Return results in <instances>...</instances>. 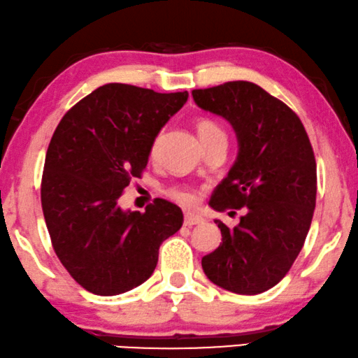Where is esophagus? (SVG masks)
Wrapping results in <instances>:
<instances>
[{
	"label": "esophagus",
	"mask_w": 358,
	"mask_h": 358,
	"mask_svg": "<svg viewBox=\"0 0 358 358\" xmlns=\"http://www.w3.org/2000/svg\"><path fill=\"white\" fill-rule=\"evenodd\" d=\"M203 222H204V219L201 217V215H198V214H191V213H186L185 214L183 224L186 225V227H193V225H199V224H203Z\"/></svg>",
	"instance_id": "1"
}]
</instances>
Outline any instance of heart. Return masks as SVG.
<instances>
[{
	"instance_id": "obj_1",
	"label": "heart",
	"mask_w": 358,
	"mask_h": 358,
	"mask_svg": "<svg viewBox=\"0 0 358 358\" xmlns=\"http://www.w3.org/2000/svg\"><path fill=\"white\" fill-rule=\"evenodd\" d=\"M196 131H198L201 144L208 143V141L215 139V138H225V133L222 131V128H220L215 122H213L210 118H199L198 122H196ZM155 148H157V139H155L152 144V152L155 150ZM169 196L170 198H173L175 201H178L180 204H185V206L193 204L196 201V194L188 188H172L169 191Z\"/></svg>"
}]
</instances>
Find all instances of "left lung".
<instances>
[{
	"label": "left lung",
	"instance_id": "8db88e82",
	"mask_svg": "<svg viewBox=\"0 0 358 358\" xmlns=\"http://www.w3.org/2000/svg\"><path fill=\"white\" fill-rule=\"evenodd\" d=\"M198 107L227 120L238 155L210 206L246 213L234 229L215 220L222 243L204 274L222 289L256 295L284 279L308 234L316 204V160L294 110L248 80L194 89Z\"/></svg>",
	"mask_w": 358,
	"mask_h": 358
}]
</instances>
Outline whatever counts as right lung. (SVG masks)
I'll list each match as a JSON object with an SVG mask.
<instances>
[{
    "instance_id": "obj_1",
    "label": "right lung",
    "mask_w": 358,
    "mask_h": 358,
    "mask_svg": "<svg viewBox=\"0 0 358 358\" xmlns=\"http://www.w3.org/2000/svg\"><path fill=\"white\" fill-rule=\"evenodd\" d=\"M186 100V90L105 84L55 129L40 189L45 224L62 264L95 295L124 294L148 280L162 241L183 224L181 209L165 199L144 213L123 210L118 199L141 178L159 131Z\"/></svg>"
}]
</instances>
